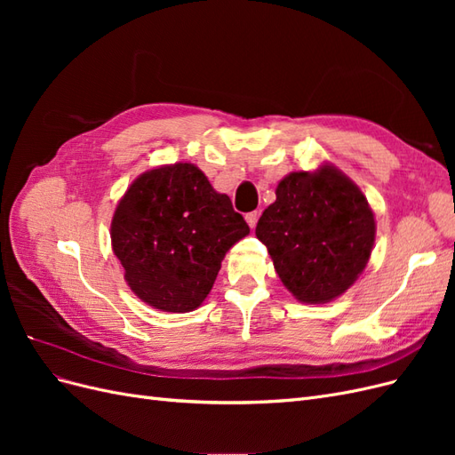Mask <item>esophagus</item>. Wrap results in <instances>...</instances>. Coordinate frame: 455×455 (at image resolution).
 Instances as JSON below:
<instances>
[{"mask_svg": "<svg viewBox=\"0 0 455 455\" xmlns=\"http://www.w3.org/2000/svg\"><path fill=\"white\" fill-rule=\"evenodd\" d=\"M258 212H249V214H246L244 216V220H246V224H249L251 226V229H254L256 228V224H258Z\"/></svg>", "mask_w": 455, "mask_h": 455, "instance_id": "1", "label": "esophagus"}]
</instances>
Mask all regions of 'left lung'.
<instances>
[{
	"instance_id": "8db88e82",
	"label": "left lung",
	"mask_w": 455,
	"mask_h": 455,
	"mask_svg": "<svg viewBox=\"0 0 455 455\" xmlns=\"http://www.w3.org/2000/svg\"><path fill=\"white\" fill-rule=\"evenodd\" d=\"M275 196L256 237L279 279L304 304L336 299L359 279L374 249L376 220L361 188L324 163L284 176Z\"/></svg>"
}]
</instances>
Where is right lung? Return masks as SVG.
I'll return each mask as SVG.
<instances>
[{"mask_svg":"<svg viewBox=\"0 0 455 455\" xmlns=\"http://www.w3.org/2000/svg\"><path fill=\"white\" fill-rule=\"evenodd\" d=\"M251 233L231 199L191 163L163 164L129 186L112 218V249L131 291L167 313L197 309L222 259Z\"/></svg>","mask_w":455,"mask_h":455,"instance_id":"obj_1","label":"right lung"}]
</instances>
